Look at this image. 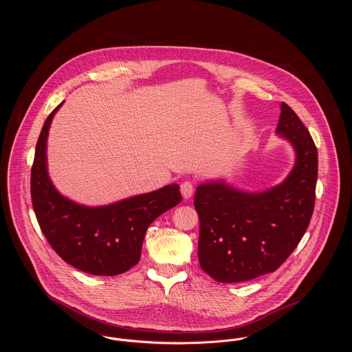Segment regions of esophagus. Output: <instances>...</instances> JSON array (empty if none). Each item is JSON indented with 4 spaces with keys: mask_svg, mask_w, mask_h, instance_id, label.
<instances>
[{
    "mask_svg": "<svg viewBox=\"0 0 352 352\" xmlns=\"http://www.w3.org/2000/svg\"><path fill=\"white\" fill-rule=\"evenodd\" d=\"M180 191L184 199H190L194 195V184L191 182H184L180 186Z\"/></svg>",
    "mask_w": 352,
    "mask_h": 352,
    "instance_id": "1",
    "label": "esophagus"
}]
</instances>
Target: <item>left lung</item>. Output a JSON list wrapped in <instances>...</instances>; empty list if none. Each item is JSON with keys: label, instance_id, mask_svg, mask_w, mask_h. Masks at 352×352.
Returning a JSON list of instances; mask_svg holds the SVG:
<instances>
[{"label": "left lung", "instance_id": "left-lung-1", "mask_svg": "<svg viewBox=\"0 0 352 352\" xmlns=\"http://www.w3.org/2000/svg\"><path fill=\"white\" fill-rule=\"evenodd\" d=\"M275 133L296 153L286 179L264 191L240 190L223 179L197 187L201 270L221 283L274 272L305 234L316 199L317 149L297 113L280 104Z\"/></svg>", "mask_w": 352, "mask_h": 352}]
</instances>
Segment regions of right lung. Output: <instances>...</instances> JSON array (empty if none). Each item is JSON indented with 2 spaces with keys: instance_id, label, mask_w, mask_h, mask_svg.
<instances>
[{
  "instance_id": "1",
  "label": "right lung",
  "mask_w": 352,
  "mask_h": 352,
  "mask_svg": "<svg viewBox=\"0 0 352 352\" xmlns=\"http://www.w3.org/2000/svg\"><path fill=\"white\" fill-rule=\"evenodd\" d=\"M51 112L41 131L31 170V197L39 226L67 264L99 276L129 271L141 257L145 233L162 212L182 201L179 184H168L104 206H85L63 197L52 184L47 168Z\"/></svg>"
}]
</instances>
